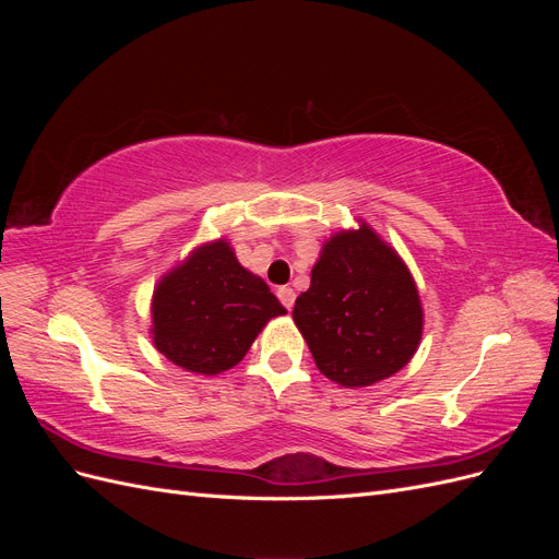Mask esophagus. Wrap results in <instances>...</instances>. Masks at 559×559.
Returning a JSON list of instances; mask_svg holds the SVG:
<instances>
[{
  "mask_svg": "<svg viewBox=\"0 0 559 559\" xmlns=\"http://www.w3.org/2000/svg\"><path fill=\"white\" fill-rule=\"evenodd\" d=\"M277 296H280L282 306H284L286 310H292V308H294V302H296V292L292 289V286H280V289H277Z\"/></svg>",
  "mask_w": 559,
  "mask_h": 559,
  "instance_id": "esophagus-1",
  "label": "esophagus"
}]
</instances>
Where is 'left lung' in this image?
<instances>
[{
	"label": "left lung",
	"mask_w": 559,
	"mask_h": 559,
	"mask_svg": "<svg viewBox=\"0 0 559 559\" xmlns=\"http://www.w3.org/2000/svg\"><path fill=\"white\" fill-rule=\"evenodd\" d=\"M294 321L321 376L354 389L392 378L415 357L425 310L399 251L359 218L321 247Z\"/></svg>",
	"instance_id": "left-lung-1"
}]
</instances>
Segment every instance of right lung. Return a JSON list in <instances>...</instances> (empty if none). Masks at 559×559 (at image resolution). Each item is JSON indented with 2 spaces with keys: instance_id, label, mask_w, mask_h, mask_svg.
I'll return each mask as SVG.
<instances>
[{
  "instance_id": "right-lung-1",
  "label": "right lung",
  "mask_w": 559,
  "mask_h": 559,
  "mask_svg": "<svg viewBox=\"0 0 559 559\" xmlns=\"http://www.w3.org/2000/svg\"><path fill=\"white\" fill-rule=\"evenodd\" d=\"M286 314L270 286L235 257L226 238L198 245L158 280L151 337L175 366L218 376L238 366L270 319Z\"/></svg>"
}]
</instances>
